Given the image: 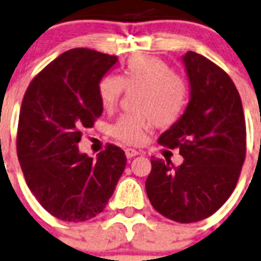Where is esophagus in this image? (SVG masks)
<instances>
[{
  "label": "esophagus",
  "instance_id": "obj_1",
  "mask_svg": "<svg viewBox=\"0 0 261 261\" xmlns=\"http://www.w3.org/2000/svg\"><path fill=\"white\" fill-rule=\"evenodd\" d=\"M124 152H126V156L128 158V159L137 156V155L139 154V151L135 150V148H126V150H124Z\"/></svg>",
  "mask_w": 261,
  "mask_h": 261
}]
</instances>
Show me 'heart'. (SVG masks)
Listing matches in <instances>:
<instances>
[{"label":"heart","mask_w":261,"mask_h":261,"mask_svg":"<svg viewBox=\"0 0 261 261\" xmlns=\"http://www.w3.org/2000/svg\"><path fill=\"white\" fill-rule=\"evenodd\" d=\"M124 87L130 91L139 90L135 110L141 114L122 115L111 126V135L123 143H141L144 131L152 123L158 127L171 126L187 107V83L156 57H133L124 65L122 75H105L98 83L103 109H113L118 103Z\"/></svg>","instance_id":"obj_1"}]
</instances>
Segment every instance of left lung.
<instances>
[{
	"instance_id": "obj_1",
	"label": "left lung",
	"mask_w": 261,
	"mask_h": 261,
	"mask_svg": "<svg viewBox=\"0 0 261 261\" xmlns=\"http://www.w3.org/2000/svg\"><path fill=\"white\" fill-rule=\"evenodd\" d=\"M190 100L185 113L159 137V144L179 147L183 163L151 158L146 191L159 214L195 223L215 214L231 196L246 158V120L242 99L229 75L195 51L181 57Z\"/></svg>"
}]
</instances>
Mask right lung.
I'll return each mask as SVG.
<instances>
[{
    "mask_svg": "<svg viewBox=\"0 0 261 261\" xmlns=\"http://www.w3.org/2000/svg\"><path fill=\"white\" fill-rule=\"evenodd\" d=\"M118 62L91 49L65 51L30 82L21 106L17 155L39 204L65 222L100 214L126 167L123 150L107 144L97 159L82 154V131L103 106L98 83Z\"/></svg>",
    "mask_w": 261,
    "mask_h": 261,
    "instance_id": "add662e5",
    "label": "right lung"
}]
</instances>
